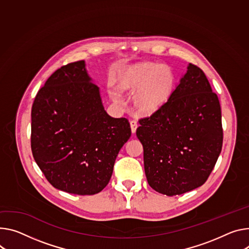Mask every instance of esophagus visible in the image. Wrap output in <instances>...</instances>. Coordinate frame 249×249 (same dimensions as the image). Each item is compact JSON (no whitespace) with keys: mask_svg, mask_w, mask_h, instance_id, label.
<instances>
[{"mask_svg":"<svg viewBox=\"0 0 249 249\" xmlns=\"http://www.w3.org/2000/svg\"><path fill=\"white\" fill-rule=\"evenodd\" d=\"M130 125H131L132 133H135V132H136L137 127H138V122H137V120H135V119L131 120V121H130Z\"/></svg>","mask_w":249,"mask_h":249,"instance_id":"obj_1","label":"esophagus"}]
</instances>
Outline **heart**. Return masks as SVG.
Here are the masks:
<instances>
[{"mask_svg":"<svg viewBox=\"0 0 249 249\" xmlns=\"http://www.w3.org/2000/svg\"><path fill=\"white\" fill-rule=\"evenodd\" d=\"M121 87L131 93L137 92L135 105L143 113H153L163 106L174 89V76L163 64L134 65L122 75Z\"/></svg>","mask_w":249,"mask_h":249,"instance_id":"obj_1","label":"heart"}]
</instances>
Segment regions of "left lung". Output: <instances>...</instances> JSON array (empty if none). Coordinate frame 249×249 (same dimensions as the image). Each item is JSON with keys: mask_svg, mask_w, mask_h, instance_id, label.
Returning a JSON list of instances; mask_svg holds the SVG:
<instances>
[{"mask_svg": "<svg viewBox=\"0 0 249 249\" xmlns=\"http://www.w3.org/2000/svg\"><path fill=\"white\" fill-rule=\"evenodd\" d=\"M139 123L136 134L152 189L176 196L207 182L221 152L223 131L218 97L199 67L190 63L168 101Z\"/></svg>", "mask_w": 249, "mask_h": 249, "instance_id": "left-lung-1", "label": "left lung"}]
</instances>
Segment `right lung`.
I'll return each instance as SVG.
<instances>
[{
	"label": "right lung",
	"mask_w": 249,
	"mask_h": 249,
	"mask_svg": "<svg viewBox=\"0 0 249 249\" xmlns=\"http://www.w3.org/2000/svg\"><path fill=\"white\" fill-rule=\"evenodd\" d=\"M131 136L127 118L109 116L84 60L62 65L38 90L32 107L34 159L54 188L94 195L109 183Z\"/></svg>",
	"instance_id": "obj_1"
}]
</instances>
